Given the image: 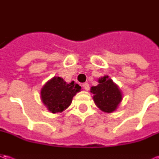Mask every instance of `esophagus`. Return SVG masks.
I'll return each mask as SVG.
<instances>
[{
	"label": "esophagus",
	"mask_w": 159,
	"mask_h": 159,
	"mask_svg": "<svg viewBox=\"0 0 159 159\" xmlns=\"http://www.w3.org/2000/svg\"><path fill=\"white\" fill-rule=\"evenodd\" d=\"M83 88H84V89L87 90V91L89 89V83H83Z\"/></svg>",
	"instance_id": "obj_1"
}]
</instances>
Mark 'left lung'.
Here are the masks:
<instances>
[{
	"mask_svg": "<svg viewBox=\"0 0 159 159\" xmlns=\"http://www.w3.org/2000/svg\"><path fill=\"white\" fill-rule=\"evenodd\" d=\"M93 101L97 107L104 112L111 113L117 110L118 105L123 100L122 92L116 83L105 76L99 79V84L91 88Z\"/></svg>",
	"mask_w": 159,
	"mask_h": 159,
	"instance_id": "obj_1",
	"label": "left lung"
}]
</instances>
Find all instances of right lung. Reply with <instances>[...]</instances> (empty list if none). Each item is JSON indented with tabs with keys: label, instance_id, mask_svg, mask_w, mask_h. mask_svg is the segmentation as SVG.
Here are the masks:
<instances>
[{
	"label": "right lung",
	"instance_id": "add662e5",
	"mask_svg": "<svg viewBox=\"0 0 159 159\" xmlns=\"http://www.w3.org/2000/svg\"><path fill=\"white\" fill-rule=\"evenodd\" d=\"M81 87L74 81L67 83L59 76L48 81L41 90V99L52 113L62 112L70 107L73 97L80 92Z\"/></svg>",
	"mask_w": 159,
	"mask_h": 159
}]
</instances>
